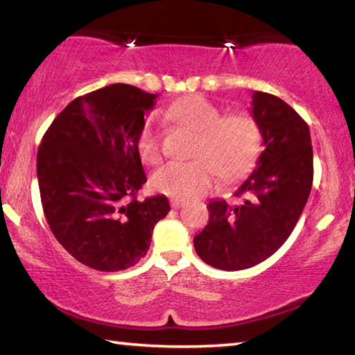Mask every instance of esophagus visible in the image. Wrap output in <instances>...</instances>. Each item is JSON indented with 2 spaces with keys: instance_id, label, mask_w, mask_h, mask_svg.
Segmentation results:
<instances>
[{
  "instance_id": "1",
  "label": "esophagus",
  "mask_w": 355,
  "mask_h": 355,
  "mask_svg": "<svg viewBox=\"0 0 355 355\" xmlns=\"http://www.w3.org/2000/svg\"><path fill=\"white\" fill-rule=\"evenodd\" d=\"M183 205H184V200H180V199H171V207H172L173 209L182 208Z\"/></svg>"
}]
</instances>
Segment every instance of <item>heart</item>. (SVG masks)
<instances>
[{
	"label": "heart",
	"mask_w": 355,
	"mask_h": 355,
	"mask_svg": "<svg viewBox=\"0 0 355 355\" xmlns=\"http://www.w3.org/2000/svg\"><path fill=\"white\" fill-rule=\"evenodd\" d=\"M166 117L199 133L194 161L167 163L156 171L150 183L159 194L186 200L203 196L218 183L244 177L260 155L261 128L254 116L233 112L224 116L218 106L192 95L167 107ZM137 152L144 163L156 164L163 156L161 131L153 120L144 125L137 137Z\"/></svg>",
	"instance_id": "heart-1"
}]
</instances>
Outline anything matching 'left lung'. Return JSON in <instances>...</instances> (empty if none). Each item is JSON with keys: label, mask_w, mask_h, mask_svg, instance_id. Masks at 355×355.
I'll list each match as a JSON object with an SVG mask.
<instances>
[{"label": "left lung", "mask_w": 355, "mask_h": 355, "mask_svg": "<svg viewBox=\"0 0 355 355\" xmlns=\"http://www.w3.org/2000/svg\"><path fill=\"white\" fill-rule=\"evenodd\" d=\"M264 150L236 189V205L211 200L207 227L194 238L197 255L222 271L255 266L277 252L296 227L313 183L309 125L284 100L252 95Z\"/></svg>", "instance_id": "8db88e82"}]
</instances>
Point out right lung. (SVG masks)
Listing matches in <instances>:
<instances>
[{
    "instance_id": "add662e5",
    "label": "right lung",
    "mask_w": 355,
    "mask_h": 355,
    "mask_svg": "<svg viewBox=\"0 0 355 355\" xmlns=\"http://www.w3.org/2000/svg\"><path fill=\"white\" fill-rule=\"evenodd\" d=\"M158 95L111 84L78 97L53 120L37 152L40 200L53 235L78 261L103 272L147 255L166 196L137 200L147 182L137 152L144 114Z\"/></svg>"
}]
</instances>
